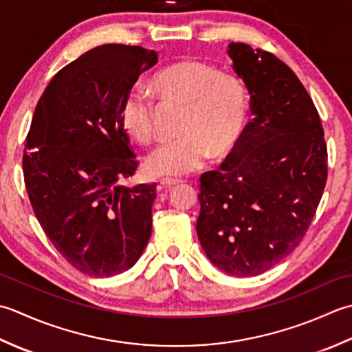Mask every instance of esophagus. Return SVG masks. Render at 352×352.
Listing matches in <instances>:
<instances>
[{"label": "esophagus", "instance_id": "34e87169", "mask_svg": "<svg viewBox=\"0 0 352 352\" xmlns=\"http://www.w3.org/2000/svg\"><path fill=\"white\" fill-rule=\"evenodd\" d=\"M184 181L182 179H176V177H162L160 181V185L162 186V188H170V186H175V185H179L182 184Z\"/></svg>", "mask_w": 352, "mask_h": 352}]
</instances>
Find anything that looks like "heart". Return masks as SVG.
Listing matches in <instances>:
<instances>
[{
	"instance_id": "heart-1",
	"label": "heart",
	"mask_w": 352,
	"mask_h": 352,
	"mask_svg": "<svg viewBox=\"0 0 352 352\" xmlns=\"http://www.w3.org/2000/svg\"><path fill=\"white\" fill-rule=\"evenodd\" d=\"M150 92L162 106L182 107L177 141L148 153L144 170L152 176H186L210 155L225 157L241 138L248 121V91L241 78L200 59L170 63L150 78ZM120 121L132 140L148 144L155 138V104L144 91L127 92Z\"/></svg>"
}]
</instances>
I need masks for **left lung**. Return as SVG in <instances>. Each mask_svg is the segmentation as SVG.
I'll return each instance as SVG.
<instances>
[{"label":"left lung","mask_w":352,"mask_h":352,"mask_svg":"<svg viewBox=\"0 0 352 352\" xmlns=\"http://www.w3.org/2000/svg\"><path fill=\"white\" fill-rule=\"evenodd\" d=\"M228 54L254 118L220 170L200 176L196 229L212 264L255 276L302 241L325 190L328 152L316 106L283 60L241 42Z\"/></svg>","instance_id":"left-lung-1"}]
</instances>
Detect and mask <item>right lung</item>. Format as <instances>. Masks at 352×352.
Instances as JSON below:
<instances>
[{"label": "right lung", "instance_id": "1", "mask_svg": "<svg viewBox=\"0 0 352 352\" xmlns=\"http://www.w3.org/2000/svg\"><path fill=\"white\" fill-rule=\"evenodd\" d=\"M155 52L107 44L57 73L36 106L23 156L33 212L65 260L89 276L123 274L152 234L156 184L126 188L138 161L120 109Z\"/></svg>", "mask_w": 352, "mask_h": 352}]
</instances>
